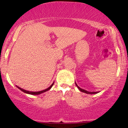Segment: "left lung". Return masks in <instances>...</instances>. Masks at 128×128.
<instances>
[{
	"label": "left lung",
	"mask_w": 128,
	"mask_h": 128,
	"mask_svg": "<svg viewBox=\"0 0 128 128\" xmlns=\"http://www.w3.org/2000/svg\"><path fill=\"white\" fill-rule=\"evenodd\" d=\"M76 85L77 86V87H78V88L80 90V91H81L82 92H85V93H86V94H97V93H98V92H87V91H86V90H84V89H82V88H80L78 86V85H77V84L76 83Z\"/></svg>",
	"instance_id": "left-lung-1"
}]
</instances>
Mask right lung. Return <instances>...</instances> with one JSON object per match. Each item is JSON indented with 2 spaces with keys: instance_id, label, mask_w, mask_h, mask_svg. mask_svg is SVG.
<instances>
[{
  "instance_id": "1",
  "label": "right lung",
  "mask_w": 128,
  "mask_h": 128,
  "mask_svg": "<svg viewBox=\"0 0 128 128\" xmlns=\"http://www.w3.org/2000/svg\"><path fill=\"white\" fill-rule=\"evenodd\" d=\"M54 83H52V85L50 86V87H49L48 88H47L46 89H45V90H44L40 91V92H29V91L26 90H24V89H22V88H20V87H18V86H17V87H18V88L19 89H20V90H22V92H25V93H27V94H32V95H38V94H41V93H43V92H46V91H48V90H50V88H51V87H52V86L54 85Z\"/></svg>"
}]
</instances>
